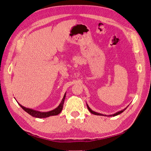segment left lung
<instances>
[{
  "label": "left lung",
  "mask_w": 151,
  "mask_h": 151,
  "mask_svg": "<svg viewBox=\"0 0 151 151\" xmlns=\"http://www.w3.org/2000/svg\"><path fill=\"white\" fill-rule=\"evenodd\" d=\"M87 107H88V109H89V111L92 113V114H94V115H100V116H116V115H119V114H120V113H123V111H124L125 109H127V107H126L125 108H124L123 109H122V110H121V111H118V112H116V113H114V114H112V115H103V114H101V113H97V112H95V111H93L92 109H91L90 108H89V106H88V104H87Z\"/></svg>",
  "instance_id": "8db88e82"
}]
</instances>
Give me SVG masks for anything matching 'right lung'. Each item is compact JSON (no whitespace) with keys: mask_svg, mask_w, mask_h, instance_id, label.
Returning a JSON list of instances; mask_svg holds the SVG:
<instances>
[{"mask_svg":"<svg viewBox=\"0 0 151 151\" xmlns=\"http://www.w3.org/2000/svg\"><path fill=\"white\" fill-rule=\"evenodd\" d=\"M65 96H66V93H65L64 96H63V98L62 99V100L61 101L60 104L58 105V107H57L55 109H53L52 111H50L48 112H42V111H36V110H34L33 109H30V108H26L23 106H22L21 104H20L19 103V106L24 109V110L28 113V114H29L30 115H31L32 116L35 117V118H45L47 117H49L50 116H54V115H57L60 113L62 109H63V103H64V100L65 98Z\"/></svg>","mask_w":151,"mask_h":151,"instance_id":"obj_1","label":"right lung"}]
</instances>
